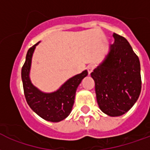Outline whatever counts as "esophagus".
I'll use <instances>...</instances> for the list:
<instances>
[{"mask_svg":"<svg viewBox=\"0 0 150 150\" xmlns=\"http://www.w3.org/2000/svg\"><path fill=\"white\" fill-rule=\"evenodd\" d=\"M94 68L95 66L93 65V64H89L88 67H87V70H88V73L89 75H90V74L93 72V70L94 69Z\"/></svg>","mask_w":150,"mask_h":150,"instance_id":"esophagus-1","label":"esophagus"}]
</instances>
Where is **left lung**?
<instances>
[{"label": "left lung", "instance_id": "1", "mask_svg": "<svg viewBox=\"0 0 150 150\" xmlns=\"http://www.w3.org/2000/svg\"><path fill=\"white\" fill-rule=\"evenodd\" d=\"M105 58L91 74L100 110L110 117L127 112L136 103L142 89L138 57L128 40L113 33Z\"/></svg>", "mask_w": 150, "mask_h": 150}]
</instances>
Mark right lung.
Listing matches in <instances>:
<instances>
[{
    "instance_id": "right-lung-1",
    "label": "right lung",
    "mask_w": 150,
    "mask_h": 150,
    "mask_svg": "<svg viewBox=\"0 0 150 150\" xmlns=\"http://www.w3.org/2000/svg\"><path fill=\"white\" fill-rule=\"evenodd\" d=\"M40 42L31 47L26 54L25 62L21 69V79L26 101L41 118L48 121L59 122L70 114L74 104L75 94L84 77L88 75L87 70L75 75L67 80L57 91L44 93L31 82L29 73L31 69L32 57L36 46Z\"/></svg>"
}]
</instances>
